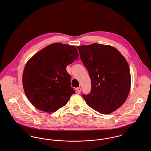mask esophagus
<instances>
[{"label":"esophagus","mask_w":151,"mask_h":151,"mask_svg":"<svg viewBox=\"0 0 151 151\" xmlns=\"http://www.w3.org/2000/svg\"><path fill=\"white\" fill-rule=\"evenodd\" d=\"M77 92H78V93H80V92H81V88H80V87L77 88Z\"/></svg>","instance_id":"34e87169"}]
</instances>
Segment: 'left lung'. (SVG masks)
I'll return each instance as SVG.
<instances>
[{
    "label": "left lung",
    "instance_id": "8db88e82",
    "mask_svg": "<svg viewBox=\"0 0 151 151\" xmlns=\"http://www.w3.org/2000/svg\"><path fill=\"white\" fill-rule=\"evenodd\" d=\"M91 80V92L83 95L87 105L103 114L117 110L126 102L131 74L125 58L114 47L94 43L77 46Z\"/></svg>",
    "mask_w": 151,
    "mask_h": 151
}]
</instances>
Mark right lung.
Listing matches in <instances>:
<instances>
[{
    "label": "right lung",
    "mask_w": 151,
    "mask_h": 151,
    "mask_svg": "<svg viewBox=\"0 0 151 151\" xmlns=\"http://www.w3.org/2000/svg\"><path fill=\"white\" fill-rule=\"evenodd\" d=\"M78 58L74 46L53 43L35 53L22 74L24 91L40 110L52 113L65 106L76 92L70 86L66 67Z\"/></svg>",
    "instance_id": "add662e5"
}]
</instances>
